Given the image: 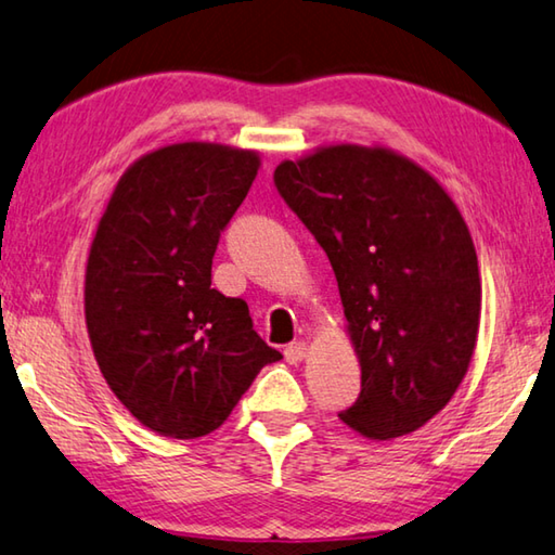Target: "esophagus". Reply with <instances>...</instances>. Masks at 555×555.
Masks as SVG:
<instances>
[{
	"instance_id": "1",
	"label": "esophagus",
	"mask_w": 555,
	"mask_h": 555,
	"mask_svg": "<svg viewBox=\"0 0 555 555\" xmlns=\"http://www.w3.org/2000/svg\"><path fill=\"white\" fill-rule=\"evenodd\" d=\"M284 354H286V362H291V364H298V362H304L306 360V354H308V345L306 343H291L286 350H284Z\"/></svg>"
}]
</instances>
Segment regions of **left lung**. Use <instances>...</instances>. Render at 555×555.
<instances>
[{
  "label": "left lung",
  "instance_id": "1",
  "mask_svg": "<svg viewBox=\"0 0 555 555\" xmlns=\"http://www.w3.org/2000/svg\"><path fill=\"white\" fill-rule=\"evenodd\" d=\"M281 198L335 271L362 391L340 421L370 440L426 426L473 360L482 281L463 212L389 146L327 144L281 162Z\"/></svg>",
  "mask_w": 555,
  "mask_h": 555
}]
</instances>
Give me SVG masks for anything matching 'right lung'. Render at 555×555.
Masks as SVG:
<instances>
[{
	"label": "right lung",
	"instance_id": "right-lung-1",
	"mask_svg": "<svg viewBox=\"0 0 555 555\" xmlns=\"http://www.w3.org/2000/svg\"><path fill=\"white\" fill-rule=\"evenodd\" d=\"M259 166L255 149H154L121 173L98 222L86 267L90 345L115 397L158 436H208L281 360L251 331L247 304L210 288L220 232Z\"/></svg>",
	"mask_w": 555,
	"mask_h": 555
}]
</instances>
